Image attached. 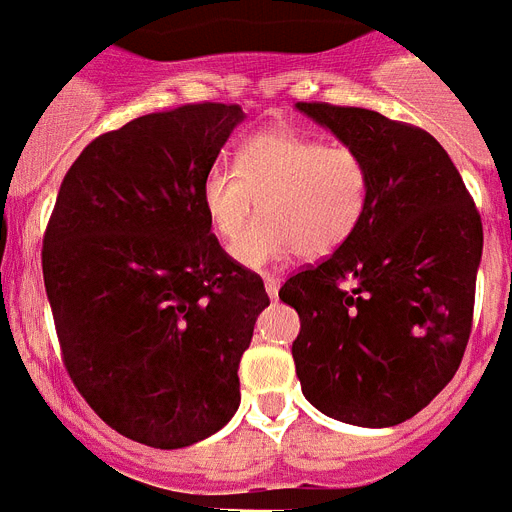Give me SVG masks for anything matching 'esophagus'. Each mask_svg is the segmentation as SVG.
Instances as JSON below:
<instances>
[{
    "label": "esophagus",
    "mask_w": 512,
    "mask_h": 512,
    "mask_svg": "<svg viewBox=\"0 0 512 512\" xmlns=\"http://www.w3.org/2000/svg\"><path fill=\"white\" fill-rule=\"evenodd\" d=\"M264 285H267V296L277 298V290H280V280L275 275L264 277Z\"/></svg>",
    "instance_id": "1"
}]
</instances>
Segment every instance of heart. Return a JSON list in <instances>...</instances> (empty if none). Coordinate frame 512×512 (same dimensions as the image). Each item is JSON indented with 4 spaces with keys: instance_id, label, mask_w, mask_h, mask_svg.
I'll use <instances>...</instances> for the list:
<instances>
[{
    "instance_id": "b5f03b06",
    "label": "heart",
    "mask_w": 512,
    "mask_h": 512,
    "mask_svg": "<svg viewBox=\"0 0 512 512\" xmlns=\"http://www.w3.org/2000/svg\"><path fill=\"white\" fill-rule=\"evenodd\" d=\"M200 200L211 230L227 245L262 208L265 219L232 248L243 267H269L298 251L325 259L349 243L365 219L370 171L349 147L275 129L245 142L235 166H211Z\"/></svg>"
}]
</instances>
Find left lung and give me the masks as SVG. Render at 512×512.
<instances>
[{"label":"left lung","instance_id":"8db88e82","mask_svg":"<svg viewBox=\"0 0 512 512\" xmlns=\"http://www.w3.org/2000/svg\"><path fill=\"white\" fill-rule=\"evenodd\" d=\"M370 171L349 243L285 280L298 312L293 362L327 418L386 428L418 415L463 362L484 227L447 150L375 110L296 102Z\"/></svg>","mask_w":512,"mask_h":512}]
</instances>
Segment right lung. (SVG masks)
<instances>
[{
	"label": "right lung",
	"instance_id": "add662e5",
	"mask_svg": "<svg viewBox=\"0 0 512 512\" xmlns=\"http://www.w3.org/2000/svg\"><path fill=\"white\" fill-rule=\"evenodd\" d=\"M240 121V105L190 102L94 137L44 232L65 370L113 431L147 447H190L230 423L237 367L269 306L200 200Z\"/></svg>",
	"mask_w": 512,
	"mask_h": 512
}]
</instances>
